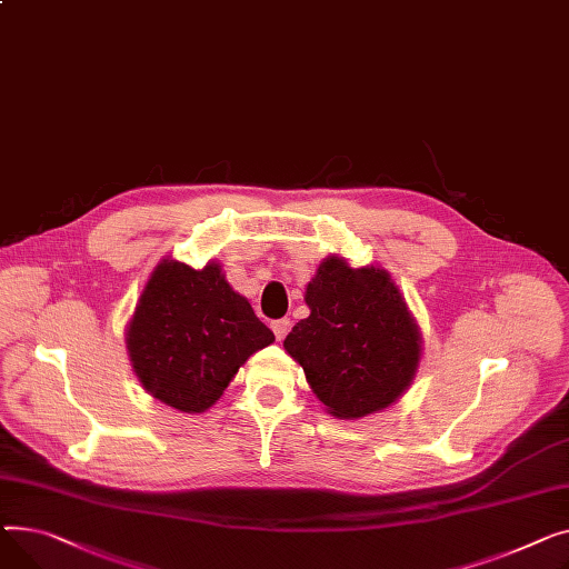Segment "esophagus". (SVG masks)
<instances>
[{
  "label": "esophagus",
  "mask_w": 569,
  "mask_h": 569,
  "mask_svg": "<svg viewBox=\"0 0 569 569\" xmlns=\"http://www.w3.org/2000/svg\"><path fill=\"white\" fill-rule=\"evenodd\" d=\"M271 328H273V332H276L278 342H282V340L287 338L289 328H291V321H289V319H278V321H273V323H271Z\"/></svg>",
  "instance_id": "esophagus-1"
}]
</instances>
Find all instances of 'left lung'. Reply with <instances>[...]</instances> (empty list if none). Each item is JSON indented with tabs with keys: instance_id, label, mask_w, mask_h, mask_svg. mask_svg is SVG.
Segmentation results:
<instances>
[{
	"instance_id": "left-lung-1",
	"label": "left lung",
	"mask_w": 569,
	"mask_h": 569,
	"mask_svg": "<svg viewBox=\"0 0 569 569\" xmlns=\"http://www.w3.org/2000/svg\"><path fill=\"white\" fill-rule=\"evenodd\" d=\"M306 303L310 317L291 328L284 349L328 413L356 420L409 390L422 336L388 271L326 257L308 282Z\"/></svg>"
}]
</instances>
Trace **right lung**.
<instances>
[{
	"label": "right lung",
	"instance_id": "obj_1",
	"mask_svg": "<svg viewBox=\"0 0 569 569\" xmlns=\"http://www.w3.org/2000/svg\"><path fill=\"white\" fill-rule=\"evenodd\" d=\"M276 342L220 263L190 269L162 259L126 328L132 372L162 405L183 413L211 409L239 367Z\"/></svg>",
	"mask_w": 569,
	"mask_h": 569
}]
</instances>
